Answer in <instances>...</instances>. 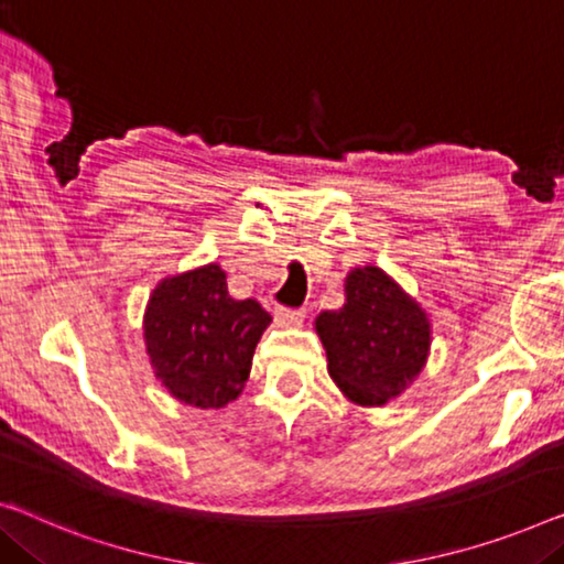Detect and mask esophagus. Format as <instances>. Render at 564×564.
Returning <instances> with one entry per match:
<instances>
[{
  "instance_id": "esophagus-1",
  "label": "esophagus",
  "mask_w": 564,
  "mask_h": 564,
  "mask_svg": "<svg viewBox=\"0 0 564 564\" xmlns=\"http://www.w3.org/2000/svg\"><path fill=\"white\" fill-rule=\"evenodd\" d=\"M302 310H295V307H276L274 310V321L276 325H282V328H297V325H302Z\"/></svg>"
}]
</instances>
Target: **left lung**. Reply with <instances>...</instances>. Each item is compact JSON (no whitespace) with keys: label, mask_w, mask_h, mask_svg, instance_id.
Instances as JSON below:
<instances>
[{"label":"left lung","mask_w":564,"mask_h":564,"mask_svg":"<svg viewBox=\"0 0 564 564\" xmlns=\"http://www.w3.org/2000/svg\"><path fill=\"white\" fill-rule=\"evenodd\" d=\"M330 379L350 402L383 404L422 371L430 350V323L422 307L379 267L354 269L346 305L315 321Z\"/></svg>","instance_id":"obj_1"}]
</instances>
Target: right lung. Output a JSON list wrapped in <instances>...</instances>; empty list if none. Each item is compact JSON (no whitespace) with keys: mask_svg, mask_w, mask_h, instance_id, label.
Listing matches in <instances>:
<instances>
[{"mask_svg":"<svg viewBox=\"0 0 564 564\" xmlns=\"http://www.w3.org/2000/svg\"><path fill=\"white\" fill-rule=\"evenodd\" d=\"M269 321L257 300L228 295L226 272L208 264L152 292L144 315L147 354L175 399L218 410L241 394Z\"/></svg>","mask_w":564,"mask_h":564,"instance_id":"obj_1","label":"right lung"}]
</instances>
